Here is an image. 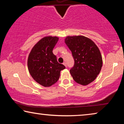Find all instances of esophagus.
<instances>
[{
    "mask_svg": "<svg viewBox=\"0 0 124 124\" xmlns=\"http://www.w3.org/2000/svg\"><path fill=\"white\" fill-rule=\"evenodd\" d=\"M63 64L64 65V66L67 67V64H66V62H63Z\"/></svg>",
    "mask_w": 124,
    "mask_h": 124,
    "instance_id": "esophagus-1",
    "label": "esophagus"
}]
</instances>
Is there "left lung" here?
Returning a JSON list of instances; mask_svg holds the SVG:
<instances>
[{"mask_svg":"<svg viewBox=\"0 0 124 124\" xmlns=\"http://www.w3.org/2000/svg\"><path fill=\"white\" fill-rule=\"evenodd\" d=\"M65 43L74 60L70 73L75 82L87 85L95 80L102 67V58L95 43L87 37H67Z\"/></svg>","mask_w":124,"mask_h":124,"instance_id":"1","label":"left lung"}]
</instances>
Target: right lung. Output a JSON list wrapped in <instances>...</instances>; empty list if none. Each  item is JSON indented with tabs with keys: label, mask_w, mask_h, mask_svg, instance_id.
I'll use <instances>...</instances> for the list:
<instances>
[{
	"label": "right lung",
	"mask_w": 124,
	"mask_h": 124,
	"mask_svg": "<svg viewBox=\"0 0 124 124\" xmlns=\"http://www.w3.org/2000/svg\"><path fill=\"white\" fill-rule=\"evenodd\" d=\"M58 40L57 37H46L38 42L29 54L28 68L34 80L45 87L58 81L60 72L66 68L59 63L52 50Z\"/></svg>",
	"instance_id": "obj_1"
}]
</instances>
